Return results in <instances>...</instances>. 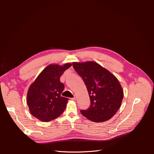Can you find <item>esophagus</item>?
<instances>
[{"label": "esophagus", "instance_id": "1", "mask_svg": "<svg viewBox=\"0 0 154 154\" xmlns=\"http://www.w3.org/2000/svg\"><path fill=\"white\" fill-rule=\"evenodd\" d=\"M72 100H74V101L76 100V96H74V97H72Z\"/></svg>", "mask_w": 154, "mask_h": 154}]
</instances>
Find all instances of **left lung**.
Instances as JSON below:
<instances>
[{
	"mask_svg": "<svg viewBox=\"0 0 154 154\" xmlns=\"http://www.w3.org/2000/svg\"><path fill=\"white\" fill-rule=\"evenodd\" d=\"M72 66L84 82L91 105L82 114L96 123L110 119L119 109L123 90L114 74L95 62H73Z\"/></svg>",
	"mask_w": 154,
	"mask_h": 154,
	"instance_id": "left-lung-1",
	"label": "left lung"
}]
</instances>
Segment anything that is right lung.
I'll return each mask as SVG.
<instances>
[{
  "label": "right lung",
  "mask_w": 154,
  "mask_h": 154,
  "mask_svg": "<svg viewBox=\"0 0 154 154\" xmlns=\"http://www.w3.org/2000/svg\"><path fill=\"white\" fill-rule=\"evenodd\" d=\"M72 66L50 64L46 67L30 85L27 94V104L31 114L44 122L53 120L66 109L69 99L61 96L64 85L60 78Z\"/></svg>",
  "instance_id": "1"
}]
</instances>
